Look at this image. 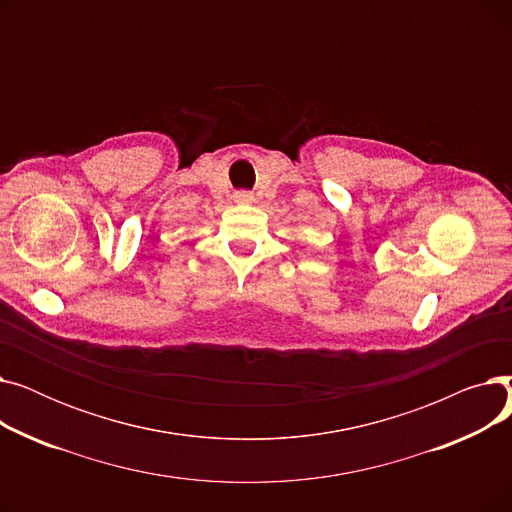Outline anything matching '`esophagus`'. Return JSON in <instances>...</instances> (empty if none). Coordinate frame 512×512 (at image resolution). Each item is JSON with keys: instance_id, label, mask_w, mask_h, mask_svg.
I'll return each instance as SVG.
<instances>
[{"instance_id": "1", "label": "esophagus", "mask_w": 512, "mask_h": 512, "mask_svg": "<svg viewBox=\"0 0 512 512\" xmlns=\"http://www.w3.org/2000/svg\"><path fill=\"white\" fill-rule=\"evenodd\" d=\"M234 201L240 203V205H251L255 201V195L253 193H247V191H240L234 195Z\"/></svg>"}]
</instances>
